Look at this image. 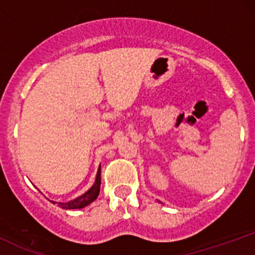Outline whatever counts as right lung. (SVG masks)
Masks as SVG:
<instances>
[{"mask_svg":"<svg viewBox=\"0 0 255 255\" xmlns=\"http://www.w3.org/2000/svg\"><path fill=\"white\" fill-rule=\"evenodd\" d=\"M99 191H101V165H99L97 175H96V181L93 183V186L91 187L87 192H85L84 194H81L80 197L73 199L71 201H52V204H57L61 209L64 210H77V209H83V207L90 205L92 201H95L98 198Z\"/></svg>","mask_w":255,"mask_h":255,"instance_id":"1","label":"right lung"}]
</instances>
